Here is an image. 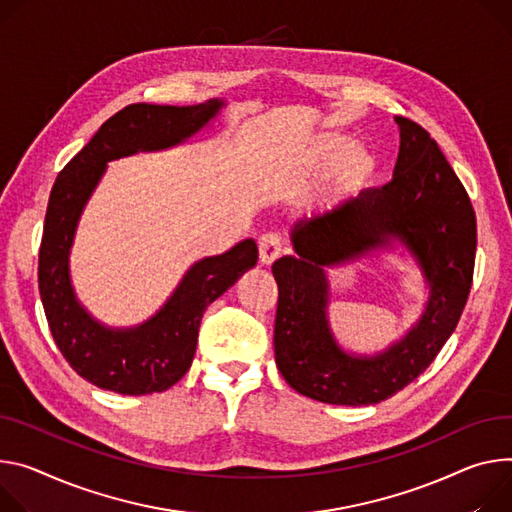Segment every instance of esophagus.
<instances>
[{
  "mask_svg": "<svg viewBox=\"0 0 512 512\" xmlns=\"http://www.w3.org/2000/svg\"><path fill=\"white\" fill-rule=\"evenodd\" d=\"M282 239L275 232H267L259 239V259L263 265H271L277 257L282 255Z\"/></svg>",
  "mask_w": 512,
  "mask_h": 512,
  "instance_id": "1",
  "label": "esophagus"
}]
</instances>
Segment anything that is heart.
Listing matches in <instances>:
<instances>
[{
  "mask_svg": "<svg viewBox=\"0 0 512 512\" xmlns=\"http://www.w3.org/2000/svg\"><path fill=\"white\" fill-rule=\"evenodd\" d=\"M310 155L314 163L324 169L335 167L339 179L345 183L365 181L376 167V161L367 149L353 147L351 138L337 132L318 134L310 145Z\"/></svg>",
  "mask_w": 512,
  "mask_h": 512,
  "instance_id": "obj_1",
  "label": "heart"
}]
</instances>
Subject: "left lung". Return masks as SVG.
Masks as SVG:
<instances>
[{"label": "left lung", "mask_w": 512, "mask_h": 512, "mask_svg": "<svg viewBox=\"0 0 512 512\" xmlns=\"http://www.w3.org/2000/svg\"><path fill=\"white\" fill-rule=\"evenodd\" d=\"M400 151L394 177L292 228L296 255L271 267L280 290L275 363L302 396L327 404H378L437 357L468 302L476 259V214L470 196L431 134L396 116ZM400 240L430 286L424 316L378 356H353L336 343L328 317L324 266L354 260Z\"/></svg>", "instance_id": "1"}]
</instances>
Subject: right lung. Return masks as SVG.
Here are the masks:
<instances>
[{
    "label": "right lung",
    "mask_w": 512,
    "mask_h": 512,
    "mask_svg": "<svg viewBox=\"0 0 512 512\" xmlns=\"http://www.w3.org/2000/svg\"><path fill=\"white\" fill-rule=\"evenodd\" d=\"M222 106V100L198 106L130 104L102 124L53 185L38 255L40 300L63 357L83 380L102 390L141 396L179 382L194 361L206 308L257 263L253 239L200 259L163 308L132 329H110L96 320L79 304L71 286L69 255L75 228L106 163L188 141Z\"/></svg>",
    "instance_id": "add662e5"
}]
</instances>
